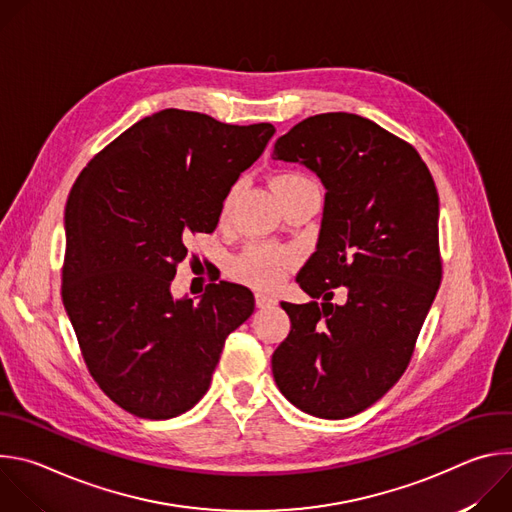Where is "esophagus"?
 Returning <instances> with one entry per match:
<instances>
[{
  "instance_id": "34e87169",
  "label": "esophagus",
  "mask_w": 512,
  "mask_h": 512,
  "mask_svg": "<svg viewBox=\"0 0 512 512\" xmlns=\"http://www.w3.org/2000/svg\"><path fill=\"white\" fill-rule=\"evenodd\" d=\"M255 302H257V308H269L273 304V298L269 294H261L259 291V294L255 296Z\"/></svg>"
}]
</instances>
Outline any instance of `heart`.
<instances>
[{"instance_id": "1", "label": "heart", "mask_w": 512, "mask_h": 512, "mask_svg": "<svg viewBox=\"0 0 512 512\" xmlns=\"http://www.w3.org/2000/svg\"><path fill=\"white\" fill-rule=\"evenodd\" d=\"M304 182H308V180L302 174L285 172L277 178L275 186H277V192H279L283 188L298 186V184H304ZM229 204H231V196L225 200V210L229 208ZM289 265H291V255L287 251L263 245V247L249 249L237 261L235 273L241 279H245V281H249V283H253L261 289H269V287H275L283 279Z\"/></svg>"}]
</instances>
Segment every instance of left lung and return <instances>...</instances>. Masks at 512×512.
Masks as SVG:
<instances>
[{
    "instance_id": "obj_1",
    "label": "left lung",
    "mask_w": 512,
    "mask_h": 512,
    "mask_svg": "<svg viewBox=\"0 0 512 512\" xmlns=\"http://www.w3.org/2000/svg\"><path fill=\"white\" fill-rule=\"evenodd\" d=\"M271 158L306 166L326 188L316 251L296 277L312 302H281L291 330L271 356L273 379L304 413L346 419L411 360L442 281L440 198L409 143L352 113L304 119Z\"/></svg>"
}]
</instances>
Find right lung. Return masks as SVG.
I'll list each match as a JSON object with an SVG mask.
<instances>
[{"label":"right lung","instance_id":"obj_1","mask_svg":"<svg viewBox=\"0 0 512 512\" xmlns=\"http://www.w3.org/2000/svg\"><path fill=\"white\" fill-rule=\"evenodd\" d=\"M273 133L164 109L111 141L72 186L62 304L93 379L121 409L143 419L192 409L227 336L253 314L251 289L237 283H210L198 302L170 287L188 237L216 229Z\"/></svg>","mask_w":512,"mask_h":512}]
</instances>
